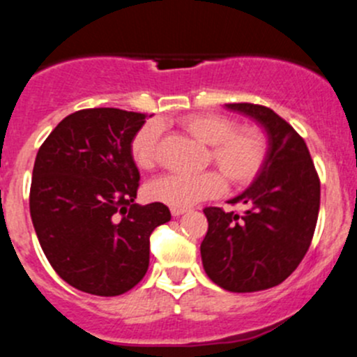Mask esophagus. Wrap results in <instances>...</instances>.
<instances>
[{"instance_id":"34e87169","label":"esophagus","mask_w":357,"mask_h":357,"mask_svg":"<svg viewBox=\"0 0 357 357\" xmlns=\"http://www.w3.org/2000/svg\"><path fill=\"white\" fill-rule=\"evenodd\" d=\"M185 211V208H172V215H174V217H182Z\"/></svg>"}]
</instances>
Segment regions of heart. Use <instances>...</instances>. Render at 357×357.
<instances>
[{"label": "heart", "mask_w": 357, "mask_h": 357, "mask_svg": "<svg viewBox=\"0 0 357 357\" xmlns=\"http://www.w3.org/2000/svg\"><path fill=\"white\" fill-rule=\"evenodd\" d=\"M178 125L208 146L206 165L217 172L199 175H165L147 185L149 199L172 208H189L220 196L225 182L234 189L250 185L262 172L269 154L266 132L255 125L238 126V119L218 112H194L180 118ZM132 160L140 170H154L161 160V125L147 121L130 144ZM226 180L224 181L223 178Z\"/></svg>", "instance_id": "obj_1"}]
</instances>
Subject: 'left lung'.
<instances>
[{"label":"left lung","mask_w":357,"mask_h":357,"mask_svg":"<svg viewBox=\"0 0 357 357\" xmlns=\"http://www.w3.org/2000/svg\"><path fill=\"white\" fill-rule=\"evenodd\" d=\"M262 123L269 154L255 182L231 199L245 211L206 206L208 232L201 259L208 278L224 290L248 294L283 283L309 250L319 213L321 183L305 140L273 109L229 104Z\"/></svg>","instance_id":"left-lung-1"}]
</instances>
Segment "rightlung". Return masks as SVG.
I'll return each instance as SVG.
<instances>
[{"instance_id":"obj_1","label":"right lung","mask_w":357,"mask_h":357,"mask_svg":"<svg viewBox=\"0 0 357 357\" xmlns=\"http://www.w3.org/2000/svg\"><path fill=\"white\" fill-rule=\"evenodd\" d=\"M144 112L81 109L41 144L29 208L55 273L84 294L116 297L149 267V238L172 218L163 203L135 204L140 175L130 154Z\"/></svg>"}]
</instances>
